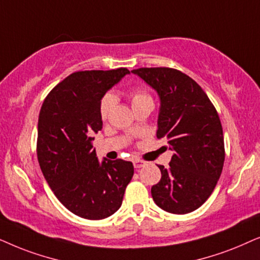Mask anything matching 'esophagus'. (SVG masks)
I'll use <instances>...</instances> for the list:
<instances>
[{
    "mask_svg": "<svg viewBox=\"0 0 260 260\" xmlns=\"http://www.w3.org/2000/svg\"><path fill=\"white\" fill-rule=\"evenodd\" d=\"M133 165L136 169H140V168H143V166L146 165V161L140 160V159H136V160L133 161Z\"/></svg>",
    "mask_w": 260,
    "mask_h": 260,
    "instance_id": "1",
    "label": "esophagus"
}]
</instances>
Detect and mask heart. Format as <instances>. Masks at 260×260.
<instances>
[{
  "instance_id": "heart-1",
  "label": "heart",
  "mask_w": 260,
  "mask_h": 260,
  "mask_svg": "<svg viewBox=\"0 0 260 260\" xmlns=\"http://www.w3.org/2000/svg\"><path fill=\"white\" fill-rule=\"evenodd\" d=\"M148 100H152L151 96L143 89H134L133 91L131 92V101H132L133 107L139 105V103L144 101H148ZM115 103L116 99L113 94H107L103 96L101 103H100V114H101V117L103 120L108 119L109 115L113 112Z\"/></svg>"
}]
</instances>
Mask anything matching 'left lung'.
<instances>
[{
	"label": "left lung",
	"mask_w": 260,
	"mask_h": 260,
	"mask_svg": "<svg viewBox=\"0 0 260 260\" xmlns=\"http://www.w3.org/2000/svg\"><path fill=\"white\" fill-rule=\"evenodd\" d=\"M157 91L160 100L157 138H166L174 151L170 168L159 165L161 178L151 193L159 208L188 214L212 195L224 161L220 117L202 88L170 68L132 71Z\"/></svg>",
	"instance_id": "8db88e82"
}]
</instances>
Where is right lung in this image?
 <instances>
[{"label": "right lung", "mask_w": 260, "mask_h": 260, "mask_svg": "<svg viewBox=\"0 0 260 260\" xmlns=\"http://www.w3.org/2000/svg\"><path fill=\"white\" fill-rule=\"evenodd\" d=\"M128 74L126 68L74 72L51 90L41 106L37 143L40 169L61 205L83 219L113 215L133 177L132 162L100 161L92 147V136L102 129L101 100Z\"/></svg>", "instance_id": "obj_1"}]
</instances>
